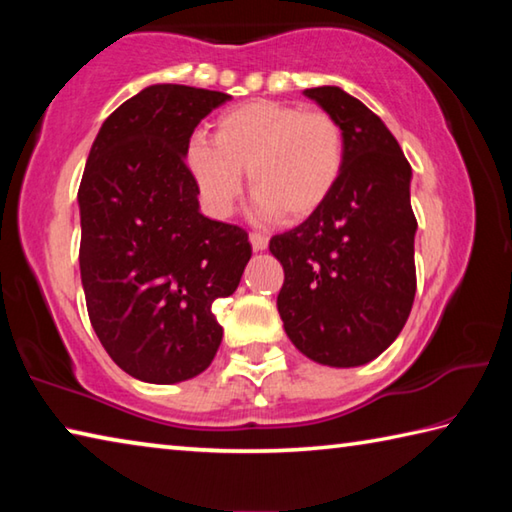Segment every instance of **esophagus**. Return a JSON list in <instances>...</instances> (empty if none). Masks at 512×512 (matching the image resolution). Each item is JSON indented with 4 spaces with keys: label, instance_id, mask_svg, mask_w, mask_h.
<instances>
[{
    "label": "esophagus",
    "instance_id": "34e87169",
    "mask_svg": "<svg viewBox=\"0 0 512 512\" xmlns=\"http://www.w3.org/2000/svg\"><path fill=\"white\" fill-rule=\"evenodd\" d=\"M250 244H253V250H266L268 237L262 235V232H250Z\"/></svg>",
    "mask_w": 512,
    "mask_h": 512
}]
</instances>
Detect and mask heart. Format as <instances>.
Segmentation results:
<instances>
[{"label": "heart", "mask_w": 512, "mask_h": 512, "mask_svg": "<svg viewBox=\"0 0 512 512\" xmlns=\"http://www.w3.org/2000/svg\"><path fill=\"white\" fill-rule=\"evenodd\" d=\"M187 167L203 203L216 216L232 212L248 171L250 194L282 223L314 214L339 185L345 133L323 110L280 101H248L216 119L212 144L194 137Z\"/></svg>", "instance_id": "heart-1"}]
</instances>
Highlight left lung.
<instances>
[{
    "label": "left lung",
    "mask_w": 512,
    "mask_h": 512,
    "mask_svg": "<svg viewBox=\"0 0 512 512\" xmlns=\"http://www.w3.org/2000/svg\"><path fill=\"white\" fill-rule=\"evenodd\" d=\"M305 94L341 124L345 167L332 196L268 244L284 268L277 311L311 361L363 366L397 339L413 307L411 164L359 99L334 85Z\"/></svg>",
    "instance_id": "1"
}]
</instances>
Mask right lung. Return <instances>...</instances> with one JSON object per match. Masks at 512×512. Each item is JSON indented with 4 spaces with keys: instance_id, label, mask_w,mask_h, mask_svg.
I'll return each mask as SVG.
<instances>
[{
    "instance_id": "right-lung-1",
    "label": "right lung",
    "mask_w": 512,
    "mask_h": 512,
    "mask_svg": "<svg viewBox=\"0 0 512 512\" xmlns=\"http://www.w3.org/2000/svg\"><path fill=\"white\" fill-rule=\"evenodd\" d=\"M230 94L149 85L103 121L85 164L81 282L90 323L110 359L149 384L210 366L223 327L214 300L239 287L248 232L198 212L185 164L189 137Z\"/></svg>"
}]
</instances>
